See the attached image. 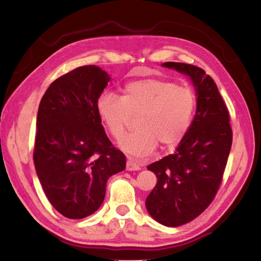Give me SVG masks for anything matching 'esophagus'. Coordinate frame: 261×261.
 Here are the masks:
<instances>
[{
  "label": "esophagus",
  "mask_w": 261,
  "mask_h": 261,
  "mask_svg": "<svg viewBox=\"0 0 261 261\" xmlns=\"http://www.w3.org/2000/svg\"><path fill=\"white\" fill-rule=\"evenodd\" d=\"M140 167L137 165L135 161H132L131 159L126 161V170L127 171H136V170H139Z\"/></svg>",
  "instance_id": "1"
}]
</instances>
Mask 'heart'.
<instances>
[{"label": "heart", "mask_w": 261, "mask_h": 261, "mask_svg": "<svg viewBox=\"0 0 261 261\" xmlns=\"http://www.w3.org/2000/svg\"><path fill=\"white\" fill-rule=\"evenodd\" d=\"M196 95L188 87L159 78H145L126 84L122 98L105 93L96 101V112L115 139L125 134L130 117L138 116V131L123 138L120 146L136 158L177 146L191 125Z\"/></svg>", "instance_id": "obj_1"}]
</instances>
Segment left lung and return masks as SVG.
Wrapping results in <instances>:
<instances>
[{"label":"left lung","mask_w":261,"mask_h":261,"mask_svg":"<svg viewBox=\"0 0 261 261\" xmlns=\"http://www.w3.org/2000/svg\"><path fill=\"white\" fill-rule=\"evenodd\" d=\"M162 65L189 76L197 93L196 115L178 147L147 167L158 178L145 202L149 215L163 226L178 227L213 201L230 153L232 131L227 106L204 70L178 62Z\"/></svg>","instance_id":"8db88e82"}]
</instances>
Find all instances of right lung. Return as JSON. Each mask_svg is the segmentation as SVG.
Returning a JSON list of instances; mask_svg holds the SVG:
<instances>
[{
	"label": "right lung",
	"instance_id": "right-lung-1",
	"mask_svg": "<svg viewBox=\"0 0 261 261\" xmlns=\"http://www.w3.org/2000/svg\"><path fill=\"white\" fill-rule=\"evenodd\" d=\"M108 73L84 65L50 84L39 105L33 161L53 207L83 219L103 202L107 180L125 169V155L113 146L96 112Z\"/></svg>",
	"mask_w": 261,
	"mask_h": 261
}]
</instances>
